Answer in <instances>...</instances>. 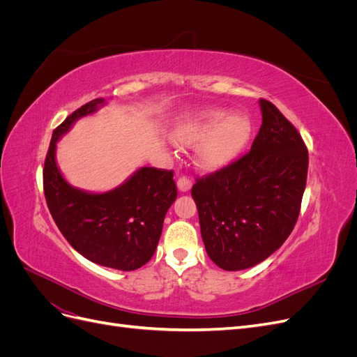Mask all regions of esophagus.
I'll list each match as a JSON object with an SVG mask.
<instances>
[{"mask_svg": "<svg viewBox=\"0 0 357 357\" xmlns=\"http://www.w3.org/2000/svg\"><path fill=\"white\" fill-rule=\"evenodd\" d=\"M177 188L180 192H189L192 188V181L188 177H180L177 180Z\"/></svg>", "mask_w": 357, "mask_h": 357, "instance_id": "1", "label": "esophagus"}]
</instances>
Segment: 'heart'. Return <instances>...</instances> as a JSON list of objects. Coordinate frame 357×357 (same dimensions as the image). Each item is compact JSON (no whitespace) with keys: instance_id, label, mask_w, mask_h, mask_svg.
<instances>
[{"instance_id":"obj_1","label":"heart","mask_w":357,"mask_h":357,"mask_svg":"<svg viewBox=\"0 0 357 357\" xmlns=\"http://www.w3.org/2000/svg\"><path fill=\"white\" fill-rule=\"evenodd\" d=\"M252 137V123L243 113L207 109L178 122L171 131L177 146L195 149L197 165L204 171H215L229 165L241 155Z\"/></svg>"}]
</instances>
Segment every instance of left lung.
Returning a JSON list of instances; mask_svg holds the SVG:
<instances>
[{
  "mask_svg": "<svg viewBox=\"0 0 357 357\" xmlns=\"http://www.w3.org/2000/svg\"><path fill=\"white\" fill-rule=\"evenodd\" d=\"M259 107L262 125L250 152L192 188L205 250L225 271L252 268L282 247L305 190L302 137L273 102Z\"/></svg>",
  "mask_w": 357,
  "mask_h": 357,
  "instance_id": "1",
  "label": "left lung"
}]
</instances>
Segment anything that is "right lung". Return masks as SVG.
Instances as JSON below:
<instances>
[{
    "label": "right lung",
    "instance_id": "right-lung-1",
    "mask_svg": "<svg viewBox=\"0 0 357 357\" xmlns=\"http://www.w3.org/2000/svg\"><path fill=\"white\" fill-rule=\"evenodd\" d=\"M102 105V98L82 105L53 131L43 186L52 218L74 250L93 264L134 271L152 259L177 188L172 171L150 167L138 168L122 185L102 193L74 188L63 178L56 143L79 119Z\"/></svg>",
    "mask_w": 357,
    "mask_h": 357
}]
</instances>
